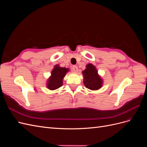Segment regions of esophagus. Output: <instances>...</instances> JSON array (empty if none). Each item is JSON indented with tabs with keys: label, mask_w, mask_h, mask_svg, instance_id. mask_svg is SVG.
Segmentation results:
<instances>
[{
	"label": "esophagus",
	"mask_w": 147,
	"mask_h": 147,
	"mask_svg": "<svg viewBox=\"0 0 147 147\" xmlns=\"http://www.w3.org/2000/svg\"><path fill=\"white\" fill-rule=\"evenodd\" d=\"M72 70L74 71V72H77L78 71V67L77 65H73L72 66Z\"/></svg>",
	"instance_id": "34e87169"
}]
</instances>
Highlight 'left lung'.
I'll return each instance as SVG.
<instances>
[{"label": "left lung", "mask_w": 147, "mask_h": 147, "mask_svg": "<svg viewBox=\"0 0 147 147\" xmlns=\"http://www.w3.org/2000/svg\"><path fill=\"white\" fill-rule=\"evenodd\" d=\"M84 84L91 90H96L102 86V80L97 75V71L95 67L91 64L86 65V69L83 71Z\"/></svg>", "instance_id": "obj_1"}]
</instances>
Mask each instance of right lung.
Segmentation results:
<instances>
[{
	"instance_id": "right-lung-1",
	"label": "right lung",
	"mask_w": 147,
	"mask_h": 147,
	"mask_svg": "<svg viewBox=\"0 0 147 147\" xmlns=\"http://www.w3.org/2000/svg\"><path fill=\"white\" fill-rule=\"evenodd\" d=\"M68 70V69L60 67L56 65L51 72V77L48 80L47 88L51 90L60 88L63 85V79Z\"/></svg>"
}]
</instances>
